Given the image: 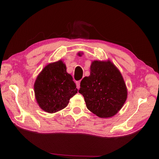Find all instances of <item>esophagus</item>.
<instances>
[{
  "mask_svg": "<svg viewBox=\"0 0 159 159\" xmlns=\"http://www.w3.org/2000/svg\"><path fill=\"white\" fill-rule=\"evenodd\" d=\"M80 81H76V87H77V89H79L80 88Z\"/></svg>",
  "mask_w": 159,
  "mask_h": 159,
  "instance_id": "34e87169",
  "label": "esophagus"
}]
</instances>
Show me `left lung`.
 I'll list each match as a JSON object with an SVG mask.
<instances>
[{
  "mask_svg": "<svg viewBox=\"0 0 159 159\" xmlns=\"http://www.w3.org/2000/svg\"><path fill=\"white\" fill-rule=\"evenodd\" d=\"M79 56L81 54L78 53ZM79 92L85 99L87 108L101 118L115 116L127 98V88L120 70L109 60L93 61L90 75L80 82Z\"/></svg>",
  "mask_w": 159,
  "mask_h": 159,
  "instance_id": "8db88e82",
  "label": "left lung"
}]
</instances>
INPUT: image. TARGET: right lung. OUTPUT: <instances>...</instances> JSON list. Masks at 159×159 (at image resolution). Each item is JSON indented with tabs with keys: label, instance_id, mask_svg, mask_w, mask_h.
<instances>
[{
	"label": "right lung",
	"instance_id": "right-lung-1",
	"mask_svg": "<svg viewBox=\"0 0 159 159\" xmlns=\"http://www.w3.org/2000/svg\"><path fill=\"white\" fill-rule=\"evenodd\" d=\"M34 92L39 107L47 113H53L66 107L78 89L72 76L66 72L65 63L59 60L49 63L39 74Z\"/></svg>",
	"mask_w": 159,
	"mask_h": 159
}]
</instances>
